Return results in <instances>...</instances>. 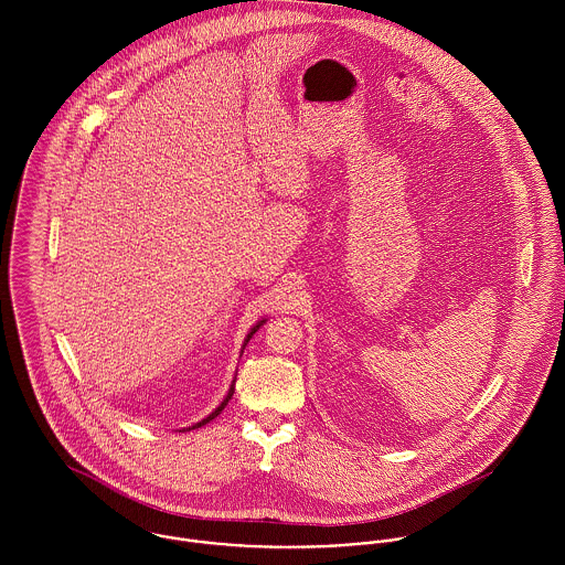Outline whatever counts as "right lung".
I'll use <instances>...</instances> for the list:
<instances>
[{"mask_svg":"<svg viewBox=\"0 0 565 565\" xmlns=\"http://www.w3.org/2000/svg\"><path fill=\"white\" fill-rule=\"evenodd\" d=\"M263 323H265V320H260V322L256 323V326H254V328H249V332H247V337H245V341H243V348H245V345H247V341H249V339H252V334H254V332H256V330H258V328H260V326H263ZM233 394H235V381H233V385H231V392H228V396H226V398H224V403L220 404V406H217V408H215V411H213V413H211V415H209V417H204V419H202V422H198V424H193V426H191V428H200V426H204V424H209V422H211V419H215V417H217V415H220V413H222V411H224V406H226V404H228V401H231V398H233ZM191 428H189V430H191Z\"/></svg>","mask_w":565,"mask_h":565,"instance_id":"1","label":"right lung"}]
</instances>
